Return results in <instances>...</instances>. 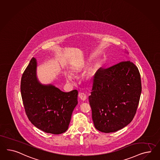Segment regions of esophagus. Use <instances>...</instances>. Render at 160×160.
I'll return each instance as SVG.
<instances>
[{
    "label": "esophagus",
    "mask_w": 160,
    "mask_h": 160,
    "mask_svg": "<svg viewBox=\"0 0 160 160\" xmlns=\"http://www.w3.org/2000/svg\"><path fill=\"white\" fill-rule=\"evenodd\" d=\"M78 97L80 98L81 100H82V101H85L86 98H87V96L85 94V93H82V92L79 93L78 94Z\"/></svg>",
    "instance_id": "34e87169"
}]
</instances>
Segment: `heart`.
Returning a JSON list of instances; mask_svg holds the SVG:
<instances>
[{
    "instance_id": "obj_1",
    "label": "heart",
    "mask_w": 160,
    "mask_h": 160,
    "mask_svg": "<svg viewBox=\"0 0 160 160\" xmlns=\"http://www.w3.org/2000/svg\"><path fill=\"white\" fill-rule=\"evenodd\" d=\"M79 70H75L74 71V73H76V72H78V71H79ZM90 78L92 77V75H90V77H89ZM66 78H67V81H72V77L70 75H66Z\"/></svg>"
}]
</instances>
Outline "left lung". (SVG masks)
Returning <instances> with one entry per match:
<instances>
[{"label":"left lung","instance_id":"1","mask_svg":"<svg viewBox=\"0 0 160 160\" xmlns=\"http://www.w3.org/2000/svg\"><path fill=\"white\" fill-rule=\"evenodd\" d=\"M141 92L139 71L132 62L99 68L89 96L94 127L110 133L127 126L135 115Z\"/></svg>","mask_w":160,"mask_h":160}]
</instances>
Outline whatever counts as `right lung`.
I'll use <instances>...</instances> for the list:
<instances>
[{"instance_id":"obj_1","label":"right lung","mask_w":160,"mask_h":160,"mask_svg":"<svg viewBox=\"0 0 160 160\" xmlns=\"http://www.w3.org/2000/svg\"><path fill=\"white\" fill-rule=\"evenodd\" d=\"M37 61L33 58L23 72L21 93L25 113L37 128L58 135L68 129L78 91L63 92L52 85H44L37 77Z\"/></svg>"}]
</instances>
